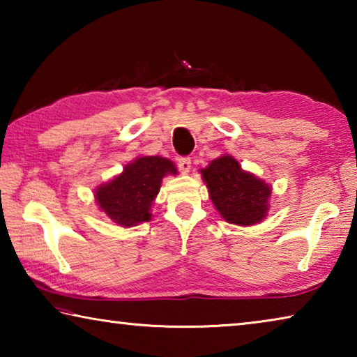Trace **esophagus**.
Segmentation results:
<instances>
[{"label": "esophagus", "mask_w": 357, "mask_h": 357, "mask_svg": "<svg viewBox=\"0 0 357 357\" xmlns=\"http://www.w3.org/2000/svg\"><path fill=\"white\" fill-rule=\"evenodd\" d=\"M190 167H192V160L190 157H181V159H178V168L179 172L183 174H187L190 172Z\"/></svg>", "instance_id": "obj_1"}]
</instances>
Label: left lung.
Segmentation results:
<instances>
[{
	"mask_svg": "<svg viewBox=\"0 0 357 357\" xmlns=\"http://www.w3.org/2000/svg\"><path fill=\"white\" fill-rule=\"evenodd\" d=\"M200 173L211 202L225 222L252 227L268 215L273 185L243 170L233 155L217 157Z\"/></svg>",
	"mask_w": 357,
	"mask_h": 357,
	"instance_id": "left-lung-1",
	"label": "left lung"
}]
</instances>
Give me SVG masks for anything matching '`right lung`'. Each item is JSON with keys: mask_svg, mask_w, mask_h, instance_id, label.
Returning a JSON list of instances; mask_svg holds the SVG:
<instances>
[{"mask_svg": "<svg viewBox=\"0 0 357 357\" xmlns=\"http://www.w3.org/2000/svg\"><path fill=\"white\" fill-rule=\"evenodd\" d=\"M167 174H178L170 159L140 155L105 184L94 190L99 209L119 227L129 228L151 220V206Z\"/></svg>", "mask_w": 357, "mask_h": 357, "instance_id": "add662e5", "label": "right lung"}]
</instances>
